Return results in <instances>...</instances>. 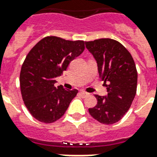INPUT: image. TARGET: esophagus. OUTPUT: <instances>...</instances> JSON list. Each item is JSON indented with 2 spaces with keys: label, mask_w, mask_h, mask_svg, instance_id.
I'll return each instance as SVG.
<instances>
[{
  "label": "esophagus",
  "mask_w": 157,
  "mask_h": 157,
  "mask_svg": "<svg viewBox=\"0 0 157 157\" xmlns=\"http://www.w3.org/2000/svg\"><path fill=\"white\" fill-rule=\"evenodd\" d=\"M80 94H81V96H82L83 98H85V97H86V96H88V93H87V92H83V91L80 92Z\"/></svg>",
  "instance_id": "obj_1"
}]
</instances>
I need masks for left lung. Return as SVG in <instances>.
Returning a JSON list of instances; mask_svg holds the SVG:
<instances>
[{"instance_id": "8db88e82", "label": "left lung", "mask_w": 157, "mask_h": 157, "mask_svg": "<svg viewBox=\"0 0 157 157\" xmlns=\"http://www.w3.org/2000/svg\"><path fill=\"white\" fill-rule=\"evenodd\" d=\"M98 63L100 77L104 81L108 95H96L98 103L89 109L92 118L103 124L121 119L135 98L137 90V70L130 53L119 42L99 39L85 42Z\"/></svg>"}]
</instances>
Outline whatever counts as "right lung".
<instances>
[{
	"mask_svg": "<svg viewBox=\"0 0 157 157\" xmlns=\"http://www.w3.org/2000/svg\"><path fill=\"white\" fill-rule=\"evenodd\" d=\"M85 49L82 40L47 36L26 56L20 72V89L26 108L39 122L51 124L65 114L78 91L55 87V78Z\"/></svg>",
	"mask_w": 157,
	"mask_h": 157,
	"instance_id": "add662e5",
	"label": "right lung"
}]
</instances>
